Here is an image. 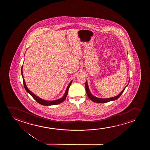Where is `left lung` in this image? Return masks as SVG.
<instances>
[{
	"instance_id": "8db88e82",
	"label": "left lung",
	"mask_w": 150,
	"mask_h": 150,
	"mask_svg": "<svg viewBox=\"0 0 150 150\" xmlns=\"http://www.w3.org/2000/svg\"><path fill=\"white\" fill-rule=\"evenodd\" d=\"M128 86L127 84V86H125V88H123V90L121 91V92L117 96H116L115 97H111V98H99L98 97H96L94 96H93L91 93L90 92V91L89 90V88H88V85L87 83V81H86V85H85V87H86V94L88 96V98L90 99L91 100L93 101V102L94 103H106L109 101H111L115 100L119 98V97L121 96V94H122V93L123 92V91L125 90V88Z\"/></svg>"
}]
</instances>
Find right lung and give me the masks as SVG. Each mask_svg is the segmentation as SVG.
I'll use <instances>...</instances> for the list:
<instances>
[{"label": "right lung", "instance_id": "add662e5", "mask_svg": "<svg viewBox=\"0 0 150 150\" xmlns=\"http://www.w3.org/2000/svg\"><path fill=\"white\" fill-rule=\"evenodd\" d=\"M23 66H22V67H21V75H22V76H23V85H24V87H25V90L27 91V92L28 93H29L31 95L32 97H33V98L35 99V100L37 101V103H39V104H40L41 105H58V104H59V103H62L63 101H64V100L66 99V97H67V95H68V91H69V87H70V85L71 84L72 82V80L70 82V83L68 85V87H67V90L66 91V92L64 93V96L62 97V98H61L59 99H57V100H53V101H47V100H43L42 99L40 98H39L38 97H37L36 95H35L34 93L32 92L31 91L29 90L28 88H27V86H26V84H25V80H24V78H23Z\"/></svg>", "mask_w": 150, "mask_h": 150}]
</instances>
